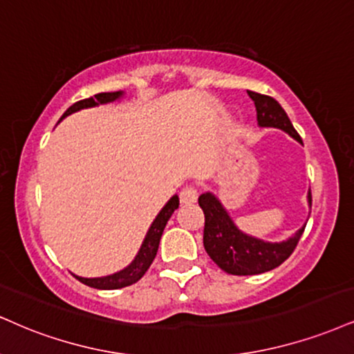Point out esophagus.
Listing matches in <instances>:
<instances>
[{"label":"esophagus","instance_id":"esophagus-1","mask_svg":"<svg viewBox=\"0 0 354 354\" xmlns=\"http://www.w3.org/2000/svg\"><path fill=\"white\" fill-rule=\"evenodd\" d=\"M180 199L183 204H193L198 199V189L194 186H185L180 193Z\"/></svg>","mask_w":354,"mask_h":354}]
</instances>
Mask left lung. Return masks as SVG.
Instances as JSON below:
<instances>
[{
  "instance_id": "left-lung-1",
  "label": "left lung",
  "mask_w": 354,
  "mask_h": 354,
  "mask_svg": "<svg viewBox=\"0 0 354 354\" xmlns=\"http://www.w3.org/2000/svg\"><path fill=\"white\" fill-rule=\"evenodd\" d=\"M247 93L254 100L259 125L287 131L301 143L300 135L293 129L290 118L279 102L252 91H247ZM198 203L204 212V249L212 261L218 263V267L232 275H257L279 267L295 250L306 225L283 242H263L241 232L214 194L204 193L199 196ZM308 203L312 207L310 191Z\"/></svg>"
}]
</instances>
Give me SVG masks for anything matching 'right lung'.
<instances>
[{"label": "right lung", "instance_id": "obj_1", "mask_svg": "<svg viewBox=\"0 0 354 354\" xmlns=\"http://www.w3.org/2000/svg\"><path fill=\"white\" fill-rule=\"evenodd\" d=\"M122 95H123V92H120V91L97 93V95L88 97V99H84V100H79V102H75L74 105H71V107L66 110V113L62 115V118H66L67 115H71L74 112H79V110H82V109L95 107V105H100V104H109V102L120 99ZM178 206H180V198L174 194L173 198L165 204V207L160 211V214L156 216V219L153 221L151 227L148 229L147 237H145V241H143L142 247H140L138 254H136L133 262H131L129 267H125L123 270L117 272V274L107 275V277L84 279V277L75 275V279H77L79 282L88 285V287L99 288V290H115V288L129 287V285L138 282V280L145 275V272L150 269L151 262L155 261L156 252H158L161 234H163V231H165V225H166V223H168V219L171 218L174 209H178Z\"/></svg>", "mask_w": 354, "mask_h": 354}]
</instances>
